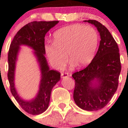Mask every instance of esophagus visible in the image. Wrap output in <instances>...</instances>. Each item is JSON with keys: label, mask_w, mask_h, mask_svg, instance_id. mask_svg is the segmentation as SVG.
Returning <instances> with one entry per match:
<instances>
[{"label": "esophagus", "mask_w": 128, "mask_h": 128, "mask_svg": "<svg viewBox=\"0 0 128 128\" xmlns=\"http://www.w3.org/2000/svg\"><path fill=\"white\" fill-rule=\"evenodd\" d=\"M69 74L68 72H62L61 73V76L62 78H66V77H68L69 76Z\"/></svg>", "instance_id": "obj_1"}]
</instances>
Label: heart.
Segmentation results:
<instances>
[{"label": "heart", "mask_w": 128, "mask_h": 128, "mask_svg": "<svg viewBox=\"0 0 128 128\" xmlns=\"http://www.w3.org/2000/svg\"><path fill=\"white\" fill-rule=\"evenodd\" d=\"M99 42L97 30L91 26L74 24L56 31L53 43L44 46L50 64L60 69L68 59L75 67L89 64L94 58Z\"/></svg>", "instance_id": "b5f03b06"}]
</instances>
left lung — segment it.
<instances>
[{"instance_id": "obj_1", "label": "left lung", "mask_w": 128, "mask_h": 128, "mask_svg": "<svg viewBox=\"0 0 128 128\" xmlns=\"http://www.w3.org/2000/svg\"><path fill=\"white\" fill-rule=\"evenodd\" d=\"M84 22L96 26L101 40L91 62L72 75L75 80L73 98L80 108L94 111L106 106L116 92L121 65L118 46L108 29L95 20Z\"/></svg>"}]
</instances>
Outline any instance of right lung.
<instances>
[{
    "instance_id": "right-lung-1",
    "label": "right lung",
    "mask_w": 128,
    "mask_h": 128,
    "mask_svg": "<svg viewBox=\"0 0 128 128\" xmlns=\"http://www.w3.org/2000/svg\"><path fill=\"white\" fill-rule=\"evenodd\" d=\"M59 21H34L20 28L14 36L10 45L8 52V70L7 77L10 91L20 107L32 115H38L48 109L53 87L60 80V73L58 70H50L45 57V36L48 31L58 24ZM26 45L32 48L38 59L42 71V80L36 97L30 101H25L17 94L14 86L15 62L20 46Z\"/></svg>"
}]
</instances>
